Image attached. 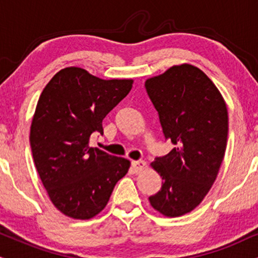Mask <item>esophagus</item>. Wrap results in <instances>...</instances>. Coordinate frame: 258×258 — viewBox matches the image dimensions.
Here are the masks:
<instances>
[{
	"label": "esophagus",
	"instance_id": "esophagus-1",
	"mask_svg": "<svg viewBox=\"0 0 258 258\" xmlns=\"http://www.w3.org/2000/svg\"><path fill=\"white\" fill-rule=\"evenodd\" d=\"M147 167V162L145 161H132V168L135 173H141Z\"/></svg>",
	"mask_w": 258,
	"mask_h": 258
}]
</instances>
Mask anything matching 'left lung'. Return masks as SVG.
I'll list each match as a JSON object with an SVG mask.
<instances>
[{
	"label": "left lung",
	"instance_id": "8db88e82",
	"mask_svg": "<svg viewBox=\"0 0 258 258\" xmlns=\"http://www.w3.org/2000/svg\"><path fill=\"white\" fill-rule=\"evenodd\" d=\"M145 89L164 137L176 145L150 164L162 186L149 202L163 216L178 218L200 206L216 180L227 147V107L207 74L188 63L147 79Z\"/></svg>",
	"mask_w": 258,
	"mask_h": 258
}]
</instances>
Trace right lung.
I'll use <instances>...</instances> for the list:
<instances>
[{
    "label": "right lung",
    "instance_id": "add662e5",
    "mask_svg": "<svg viewBox=\"0 0 258 258\" xmlns=\"http://www.w3.org/2000/svg\"><path fill=\"white\" fill-rule=\"evenodd\" d=\"M132 84L66 67L39 96L30 131L33 161L51 203L68 218L89 220L101 213L128 172V160L90 147V138L103 135L102 121Z\"/></svg>",
    "mask_w": 258,
    "mask_h": 258
}]
</instances>
